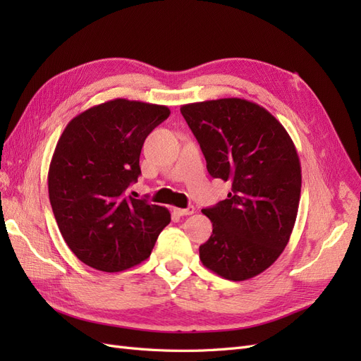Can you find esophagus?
<instances>
[{
	"instance_id": "34e87169",
	"label": "esophagus",
	"mask_w": 361,
	"mask_h": 361,
	"mask_svg": "<svg viewBox=\"0 0 361 361\" xmlns=\"http://www.w3.org/2000/svg\"><path fill=\"white\" fill-rule=\"evenodd\" d=\"M194 211H195L194 206H188V207H185V209H182V207H174V214H178L180 216H183V215H192Z\"/></svg>"
}]
</instances>
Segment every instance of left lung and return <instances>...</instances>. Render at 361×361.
I'll return each instance as SVG.
<instances>
[{
  "label": "left lung",
  "instance_id": "obj_1",
  "mask_svg": "<svg viewBox=\"0 0 361 361\" xmlns=\"http://www.w3.org/2000/svg\"><path fill=\"white\" fill-rule=\"evenodd\" d=\"M212 178L232 182L227 199L202 212L212 235L202 264L232 281L256 277L288 245L297 220L301 166L288 130L264 106L239 97L180 106Z\"/></svg>",
  "mask_w": 361,
  "mask_h": 361
}]
</instances>
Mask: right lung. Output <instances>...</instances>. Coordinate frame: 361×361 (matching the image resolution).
<instances>
[{"label": "right lung", "instance_id": "right-lung-1", "mask_svg": "<svg viewBox=\"0 0 361 361\" xmlns=\"http://www.w3.org/2000/svg\"><path fill=\"white\" fill-rule=\"evenodd\" d=\"M169 106L113 99L73 117L54 150L48 191L54 216L72 253L85 265L118 272L146 260L169 209L128 195L140 176L146 137Z\"/></svg>", "mask_w": 361, "mask_h": 361}]
</instances>
